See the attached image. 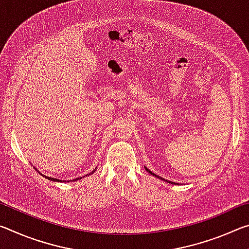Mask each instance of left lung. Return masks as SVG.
Listing matches in <instances>:
<instances>
[{
    "label": "left lung",
    "mask_w": 249,
    "mask_h": 249,
    "mask_svg": "<svg viewBox=\"0 0 249 249\" xmlns=\"http://www.w3.org/2000/svg\"><path fill=\"white\" fill-rule=\"evenodd\" d=\"M145 169H146V171H148L150 175H153L154 177H156V178H158V179H161L162 181H166V182H169V183H171V184H179V183H176V182H171V181H168V180H165V179L160 178V177H159V176H157V175H156V174H154V172H153V171H150V170H149V169H148V168H147V167H145Z\"/></svg>",
    "instance_id": "1"
}]
</instances>
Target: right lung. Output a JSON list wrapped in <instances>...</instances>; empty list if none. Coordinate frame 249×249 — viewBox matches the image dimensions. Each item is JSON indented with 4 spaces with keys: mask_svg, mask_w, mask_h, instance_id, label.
Segmentation results:
<instances>
[{
    "mask_svg": "<svg viewBox=\"0 0 249 249\" xmlns=\"http://www.w3.org/2000/svg\"><path fill=\"white\" fill-rule=\"evenodd\" d=\"M35 169H36V168H35ZM95 169H96V168H95ZM95 169L93 170V171H92L91 172V174H89V175H87V176H90V175H92V174H93V172L95 171ZM37 170V169H36ZM37 171H38V170H37ZM39 172V171H38ZM39 174H40V172H39ZM41 176H44L43 174H40ZM86 176V177H87ZM45 177V178H47L48 180H50V181H56V182H65V180H60V179H56V178H52V177H47V176H44ZM80 179H82V177H81V178H77V179H73V180H70V181H77V180H80Z\"/></svg>",
    "mask_w": 249,
    "mask_h": 249,
    "instance_id": "add662e5",
    "label": "right lung"
}]
</instances>
